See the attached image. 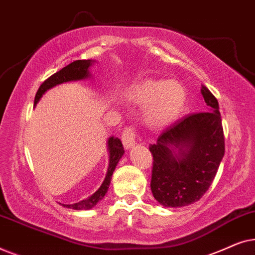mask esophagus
Wrapping results in <instances>:
<instances>
[{"mask_svg":"<svg viewBox=\"0 0 255 255\" xmlns=\"http://www.w3.org/2000/svg\"><path fill=\"white\" fill-rule=\"evenodd\" d=\"M135 139H137V133L133 131V128H128L124 130L123 135H122V141H123L124 147L130 149L135 145Z\"/></svg>","mask_w":255,"mask_h":255,"instance_id":"1","label":"esophagus"}]
</instances>
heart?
I'll list each match as a JSON object with an SVG mask.
<instances>
[{"label": "heart", "instance_id": "obj_1", "mask_svg": "<svg viewBox=\"0 0 255 255\" xmlns=\"http://www.w3.org/2000/svg\"><path fill=\"white\" fill-rule=\"evenodd\" d=\"M127 100L142 109V121L151 128H166L179 121L186 110V87L175 80L147 79L128 90Z\"/></svg>", "mask_w": 255, "mask_h": 255}]
</instances>
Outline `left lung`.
Returning <instances> with one entry per match:
<instances>
[{
  "mask_svg": "<svg viewBox=\"0 0 255 255\" xmlns=\"http://www.w3.org/2000/svg\"><path fill=\"white\" fill-rule=\"evenodd\" d=\"M201 92L208 113L182 118L149 145L153 155L151 190L166 208L187 207L201 200L224 156L218 102L207 87H202Z\"/></svg>",
  "mask_w": 255,
  "mask_h": 255,
  "instance_id": "8db88e82",
  "label": "left lung"
}]
</instances>
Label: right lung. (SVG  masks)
<instances>
[{
    "label": "right lung",
    "mask_w": 255,
    "mask_h": 255,
    "mask_svg": "<svg viewBox=\"0 0 255 255\" xmlns=\"http://www.w3.org/2000/svg\"><path fill=\"white\" fill-rule=\"evenodd\" d=\"M95 60H75L71 62V64L66 66L60 71L55 73L48 78L46 81L43 82V85L39 87L38 92L36 94V97H34V108H36L37 103L39 102L41 97L47 90H50L55 86L61 85V83L65 82H71V81H82V80H88L92 78V72H90V67L95 64ZM107 147H108V156H109V163H108V169L106 177H104L102 184H101L99 189H97L93 195H90L89 197H87L86 200H82L78 202V203L74 204H61L64 208L73 209V210H89L95 207V205L99 203V202L102 200V198L106 196L108 193V189H109L111 177H113V174L116 169V166L120 162L122 156L124 155V147L123 144H122L121 139L117 137H111L108 138L107 140Z\"/></svg>",
    "instance_id": "1"
}]
</instances>
